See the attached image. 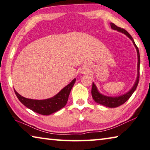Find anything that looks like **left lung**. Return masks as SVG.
I'll list each match as a JSON object with an SVG mask.
<instances>
[{"mask_svg":"<svg viewBox=\"0 0 150 150\" xmlns=\"http://www.w3.org/2000/svg\"><path fill=\"white\" fill-rule=\"evenodd\" d=\"M110 26H111V28L114 30H116L117 31L120 32V33H124V34L128 37L129 39H131L132 41L133 42L134 45L136 48L137 53V79L136 82L134 85V86L132 87V89L129 90L128 92H127L126 94H125L122 96H120L117 97H110V96H104L98 92L96 86L94 84V83H92V96L93 99H94L96 102L98 103V104H102L104 106L108 107V108H116L118 107L120 105L124 104L125 102H126L127 100L129 99V98L131 97V96L133 94L134 92L136 90V88L137 86V84H138L139 82V64H140V57H139V50L137 46H136V44H135L133 38L132 37V36L129 34L127 32L124 30V28H120V27L117 26L116 24L114 23H110Z\"/></svg>","mask_w":150,"mask_h":150,"instance_id":"8db88e82","label":"left lung"}]
</instances>
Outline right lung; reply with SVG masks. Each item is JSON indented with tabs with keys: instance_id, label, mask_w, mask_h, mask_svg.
<instances>
[{
	"instance_id": "add662e5",
	"label": "right lung",
	"mask_w": 150,
	"mask_h": 150,
	"mask_svg": "<svg viewBox=\"0 0 150 150\" xmlns=\"http://www.w3.org/2000/svg\"><path fill=\"white\" fill-rule=\"evenodd\" d=\"M75 82L76 79L74 78L69 84L61 90V91L54 96L46 100L28 99L22 96L15 90H14L20 102L26 107L39 114L48 116L58 111L59 110L65 106L68 102L71 89L72 88Z\"/></svg>"
}]
</instances>
